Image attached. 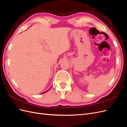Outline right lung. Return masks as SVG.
Returning <instances> with one entry per match:
<instances>
[{"mask_svg":"<svg viewBox=\"0 0 127 127\" xmlns=\"http://www.w3.org/2000/svg\"><path fill=\"white\" fill-rule=\"evenodd\" d=\"M50 89H49V90H50ZM49 90H47V91H45V92H43V93H41V94H42V93H45V92H48V91Z\"/></svg>","mask_w":127,"mask_h":127,"instance_id":"right-lung-1","label":"right lung"}]
</instances>
